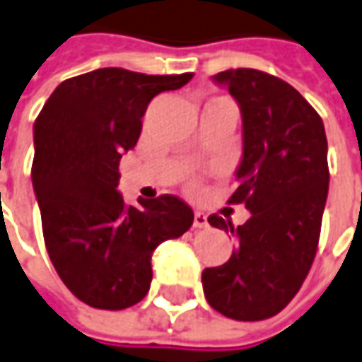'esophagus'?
Instances as JSON below:
<instances>
[{
	"label": "esophagus",
	"mask_w": 362,
	"mask_h": 362,
	"mask_svg": "<svg viewBox=\"0 0 362 362\" xmlns=\"http://www.w3.org/2000/svg\"><path fill=\"white\" fill-rule=\"evenodd\" d=\"M194 228H198V230H202V228H208V218H206V214H202V212L194 214Z\"/></svg>",
	"instance_id": "obj_1"
}]
</instances>
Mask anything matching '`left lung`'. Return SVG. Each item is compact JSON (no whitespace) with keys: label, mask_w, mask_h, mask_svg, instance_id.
Wrapping results in <instances>:
<instances>
[{"label":"left lung","mask_w":362,"mask_h":362,"mask_svg":"<svg viewBox=\"0 0 362 362\" xmlns=\"http://www.w3.org/2000/svg\"><path fill=\"white\" fill-rule=\"evenodd\" d=\"M240 103L243 156L238 190L250 220L212 214L214 228L238 240L232 257L202 274L204 295L222 315L262 321L277 315L301 289L315 259L329 190L323 120L289 83L257 69L216 75Z\"/></svg>","instance_id":"obj_1"}]
</instances>
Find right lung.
<instances>
[{
  "mask_svg": "<svg viewBox=\"0 0 362 362\" xmlns=\"http://www.w3.org/2000/svg\"><path fill=\"white\" fill-rule=\"evenodd\" d=\"M192 77L97 69L63 81L35 119L31 180L47 253L69 291L95 309L142 301L152 252L194 222L178 196L130 206L117 192L122 152L136 144L148 103Z\"/></svg>",
  "mask_w": 362,
  "mask_h": 362,
  "instance_id": "right-lung-1",
  "label": "right lung"
}]
</instances>
